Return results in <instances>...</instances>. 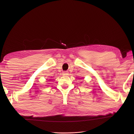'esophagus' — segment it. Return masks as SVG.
<instances>
[{
	"instance_id": "1",
	"label": "esophagus",
	"mask_w": 134,
	"mask_h": 134,
	"mask_svg": "<svg viewBox=\"0 0 134 134\" xmlns=\"http://www.w3.org/2000/svg\"><path fill=\"white\" fill-rule=\"evenodd\" d=\"M62 74H63V75H69V72H68V71H63L62 72Z\"/></svg>"
}]
</instances>
